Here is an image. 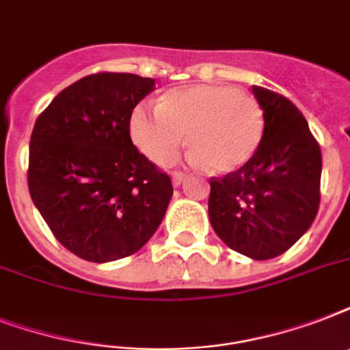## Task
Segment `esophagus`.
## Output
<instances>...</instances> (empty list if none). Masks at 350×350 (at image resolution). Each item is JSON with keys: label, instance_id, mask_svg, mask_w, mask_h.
I'll return each instance as SVG.
<instances>
[{"label": "esophagus", "instance_id": "34e87169", "mask_svg": "<svg viewBox=\"0 0 350 350\" xmlns=\"http://www.w3.org/2000/svg\"><path fill=\"white\" fill-rule=\"evenodd\" d=\"M185 178L187 174H183V172H174V174H172V185L180 187L181 183L185 181Z\"/></svg>", "mask_w": 350, "mask_h": 350}]
</instances>
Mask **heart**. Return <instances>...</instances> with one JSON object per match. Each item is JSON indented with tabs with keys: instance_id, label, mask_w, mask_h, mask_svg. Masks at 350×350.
<instances>
[{
	"instance_id": "1",
	"label": "heart",
	"mask_w": 350,
	"mask_h": 350,
	"mask_svg": "<svg viewBox=\"0 0 350 350\" xmlns=\"http://www.w3.org/2000/svg\"><path fill=\"white\" fill-rule=\"evenodd\" d=\"M131 137L152 163L169 165L181 147V134L194 163L216 174H232L254 158L265 134L258 101L230 85H192L167 90L158 111L136 107Z\"/></svg>"
}]
</instances>
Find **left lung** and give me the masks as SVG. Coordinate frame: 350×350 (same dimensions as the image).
<instances>
[{"label": "left lung", "mask_w": 350, "mask_h": 350, "mask_svg": "<svg viewBox=\"0 0 350 350\" xmlns=\"http://www.w3.org/2000/svg\"><path fill=\"white\" fill-rule=\"evenodd\" d=\"M265 134L243 169L211 180L208 219L227 247L252 260L288 250L320 207L321 150L309 123L285 96L252 87Z\"/></svg>", "instance_id": "obj_1"}]
</instances>
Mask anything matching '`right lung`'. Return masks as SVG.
Here are the masks:
<instances>
[{
  "label": "right lung",
  "instance_id": "add662e5",
  "mask_svg": "<svg viewBox=\"0 0 350 350\" xmlns=\"http://www.w3.org/2000/svg\"><path fill=\"white\" fill-rule=\"evenodd\" d=\"M152 78L101 72L62 90L30 136L29 191L57 241L94 263L134 254L172 198L170 178L131 139L134 107Z\"/></svg>",
  "mask_w": 350,
  "mask_h": 350
}]
</instances>
